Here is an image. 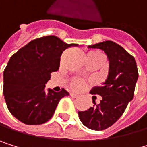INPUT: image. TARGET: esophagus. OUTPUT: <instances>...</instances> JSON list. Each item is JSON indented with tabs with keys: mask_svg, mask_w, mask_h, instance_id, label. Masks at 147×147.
<instances>
[{
	"mask_svg": "<svg viewBox=\"0 0 147 147\" xmlns=\"http://www.w3.org/2000/svg\"><path fill=\"white\" fill-rule=\"evenodd\" d=\"M69 95L71 96L72 98H78V94H76V93H74V92H70V93H69Z\"/></svg>",
	"mask_w": 147,
	"mask_h": 147,
	"instance_id": "obj_1",
	"label": "esophagus"
}]
</instances>
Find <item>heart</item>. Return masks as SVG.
Masks as SVG:
<instances>
[{"mask_svg":"<svg viewBox=\"0 0 147 147\" xmlns=\"http://www.w3.org/2000/svg\"><path fill=\"white\" fill-rule=\"evenodd\" d=\"M88 55H101V56H104L103 54L100 52V51H97V50H93V51H91L88 53ZM70 87L73 89V90H76V91H78V90H81L84 86V81L81 78H74L70 80Z\"/></svg>","mask_w":147,"mask_h":147,"instance_id":"b5f03b06","label":"heart"}]
</instances>
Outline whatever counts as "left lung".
<instances>
[{"label": "left lung", "mask_w": 147, "mask_h": 147, "mask_svg": "<svg viewBox=\"0 0 147 147\" xmlns=\"http://www.w3.org/2000/svg\"><path fill=\"white\" fill-rule=\"evenodd\" d=\"M90 48L101 49L109 61V75L100 86L92 87V94L101 96L93 107L86 111H79L82 123L94 131H103L112 126L125 111L128 103L133 99L138 71L134 57L113 41L107 40L89 46Z\"/></svg>", "instance_id": "obj_1"}]
</instances>
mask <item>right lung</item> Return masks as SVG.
I'll return each instance as SVG.
<instances>
[{"mask_svg": "<svg viewBox=\"0 0 147 147\" xmlns=\"http://www.w3.org/2000/svg\"><path fill=\"white\" fill-rule=\"evenodd\" d=\"M56 36L33 39L13 55L3 72V95L9 112L28 125L42 124L51 118L65 89L45 91L51 73L57 71L65 49L77 47Z\"/></svg>", "mask_w": 147, "mask_h": 147, "instance_id": "right-lung-1", "label": "right lung"}]
</instances>
